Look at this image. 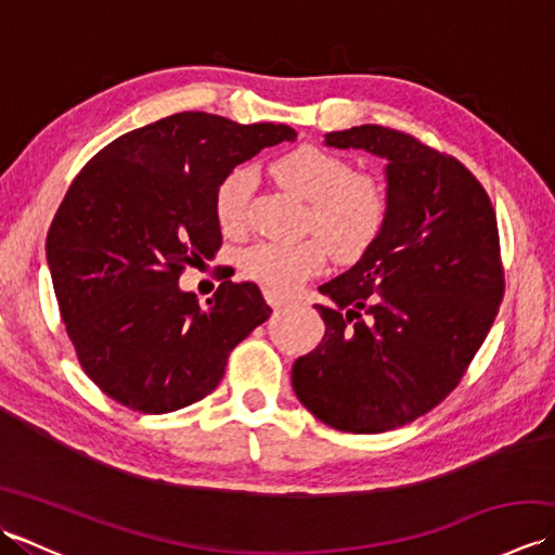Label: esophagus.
Instances as JSON below:
<instances>
[{
	"label": "esophagus",
	"mask_w": 555,
	"mask_h": 555,
	"mask_svg": "<svg viewBox=\"0 0 555 555\" xmlns=\"http://www.w3.org/2000/svg\"><path fill=\"white\" fill-rule=\"evenodd\" d=\"M264 298H267V302H269L274 310L284 308V305L291 302V298L284 296V293H279V291H264Z\"/></svg>",
	"instance_id": "34e87169"
}]
</instances>
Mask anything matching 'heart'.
Returning a JSON list of instances; mask_svg holds the SVG:
<instances>
[{
	"label": "heart",
	"mask_w": 555,
	"mask_h": 555,
	"mask_svg": "<svg viewBox=\"0 0 555 555\" xmlns=\"http://www.w3.org/2000/svg\"><path fill=\"white\" fill-rule=\"evenodd\" d=\"M274 179L308 199V227L325 238L259 241L238 255L245 276L274 291H291L322 271L328 247L340 259L360 257L379 238L388 217L386 185L372 173L350 171L346 157L320 145H298L271 164ZM255 173L231 169L217 185L215 215L223 231H238L250 203Z\"/></svg>",
	"instance_id": "1"
}]
</instances>
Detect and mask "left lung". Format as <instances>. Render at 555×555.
Returning a JSON list of instances; mask_svg holds the SVG:
<instances>
[{"mask_svg":"<svg viewBox=\"0 0 555 555\" xmlns=\"http://www.w3.org/2000/svg\"><path fill=\"white\" fill-rule=\"evenodd\" d=\"M324 145L386 159L388 217L320 286L326 334L293 364V391L328 427L379 434L439 405L485 344L503 298L496 215L463 164L408 133L364 124Z\"/></svg>","mask_w":555,"mask_h":555,"instance_id":"left-lung-1","label":"left lung"}]
</instances>
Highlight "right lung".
Wrapping results in <instances>:
<instances>
[{
  "instance_id": "1",
  "label": "right lung",
  "mask_w": 555,
  "mask_h": 555,
  "mask_svg": "<svg viewBox=\"0 0 555 555\" xmlns=\"http://www.w3.org/2000/svg\"><path fill=\"white\" fill-rule=\"evenodd\" d=\"M284 140V124L181 112L116 138L70 183L47 264L80 367L109 398L150 415L193 405L269 320L250 281H223L199 308L179 276L219 250V181Z\"/></svg>"
}]
</instances>
